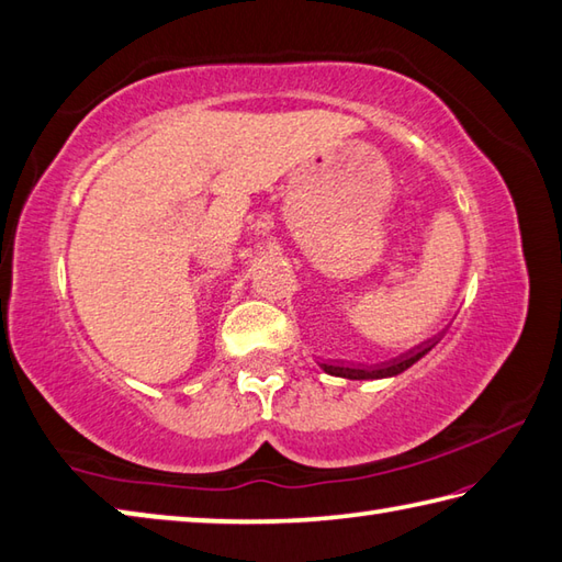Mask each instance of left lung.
I'll list each match as a JSON object with an SVG mask.
<instances>
[{
    "label": "left lung",
    "mask_w": 562,
    "mask_h": 562,
    "mask_svg": "<svg viewBox=\"0 0 562 562\" xmlns=\"http://www.w3.org/2000/svg\"><path fill=\"white\" fill-rule=\"evenodd\" d=\"M434 348L431 340H426V344L416 346L409 353H404L400 358H394L390 362H382V366H372V368H360V366H322L326 372H331L336 378H346V380H378V378H392V375H400L406 368H412L416 360L422 356H426L428 350Z\"/></svg>",
    "instance_id": "left-lung-1"
}]
</instances>
